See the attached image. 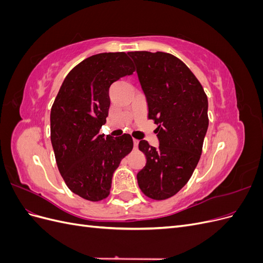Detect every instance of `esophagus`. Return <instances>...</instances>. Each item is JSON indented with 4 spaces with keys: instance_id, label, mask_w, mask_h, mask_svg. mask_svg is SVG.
<instances>
[{
    "instance_id": "obj_1",
    "label": "esophagus",
    "mask_w": 263,
    "mask_h": 263,
    "mask_svg": "<svg viewBox=\"0 0 263 263\" xmlns=\"http://www.w3.org/2000/svg\"><path fill=\"white\" fill-rule=\"evenodd\" d=\"M133 142H134V149H137L138 145H139V141L137 139H134Z\"/></svg>"
}]
</instances>
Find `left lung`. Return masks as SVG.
Segmentation results:
<instances>
[{"instance_id":"left-lung-1","label":"left lung","mask_w":263,"mask_h":263,"mask_svg":"<svg viewBox=\"0 0 263 263\" xmlns=\"http://www.w3.org/2000/svg\"><path fill=\"white\" fill-rule=\"evenodd\" d=\"M147 100L148 117L158 125L159 147L140 140L146 165L137 173L142 193L154 200L177 194L193 174L209 128V101L184 63L165 52H128Z\"/></svg>"}]
</instances>
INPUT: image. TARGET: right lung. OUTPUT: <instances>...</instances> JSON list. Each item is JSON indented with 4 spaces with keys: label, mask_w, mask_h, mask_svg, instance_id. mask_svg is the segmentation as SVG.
I'll use <instances>...</instances> for the list:
<instances>
[{
    "label": "right lung",
    "mask_w": 263,
    "mask_h": 263,
    "mask_svg": "<svg viewBox=\"0 0 263 263\" xmlns=\"http://www.w3.org/2000/svg\"><path fill=\"white\" fill-rule=\"evenodd\" d=\"M135 71L125 52L94 54L66 77L50 113L55 161L71 192L98 202L108 196L113 173L133 149L128 134L100 135L109 108V87Z\"/></svg>",
    "instance_id": "right-lung-1"
}]
</instances>
